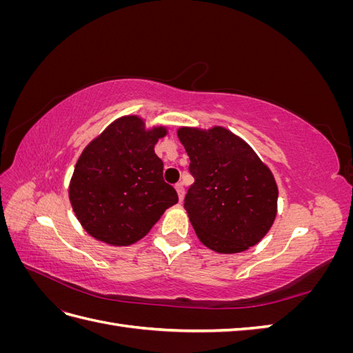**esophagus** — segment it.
<instances>
[{
  "mask_svg": "<svg viewBox=\"0 0 353 353\" xmlns=\"http://www.w3.org/2000/svg\"><path fill=\"white\" fill-rule=\"evenodd\" d=\"M175 190H176V193H178L179 201H183V199H184V185H183V183H178L175 185Z\"/></svg>",
  "mask_w": 353,
  "mask_h": 353,
  "instance_id": "esophagus-1",
  "label": "esophagus"
}]
</instances>
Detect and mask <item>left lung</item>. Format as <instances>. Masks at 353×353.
Here are the masks:
<instances>
[{
	"label": "left lung",
	"instance_id": "obj_1",
	"mask_svg": "<svg viewBox=\"0 0 353 353\" xmlns=\"http://www.w3.org/2000/svg\"><path fill=\"white\" fill-rule=\"evenodd\" d=\"M176 134L194 176L184 208L199 240L225 254L258 244L276 216L279 187L271 169L223 126H183Z\"/></svg>",
	"mask_w": 353,
	"mask_h": 353
}]
</instances>
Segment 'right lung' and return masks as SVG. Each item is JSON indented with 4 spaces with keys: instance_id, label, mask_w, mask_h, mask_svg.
Listing matches in <instances>:
<instances>
[{
    "instance_id": "obj_1",
    "label": "right lung",
    "mask_w": 353,
    "mask_h": 353,
    "mask_svg": "<svg viewBox=\"0 0 353 353\" xmlns=\"http://www.w3.org/2000/svg\"><path fill=\"white\" fill-rule=\"evenodd\" d=\"M166 134V126L145 128L141 117L122 116L83 148L69 199L91 237L110 245L134 244L178 203L154 153L159 138Z\"/></svg>"
}]
</instances>
